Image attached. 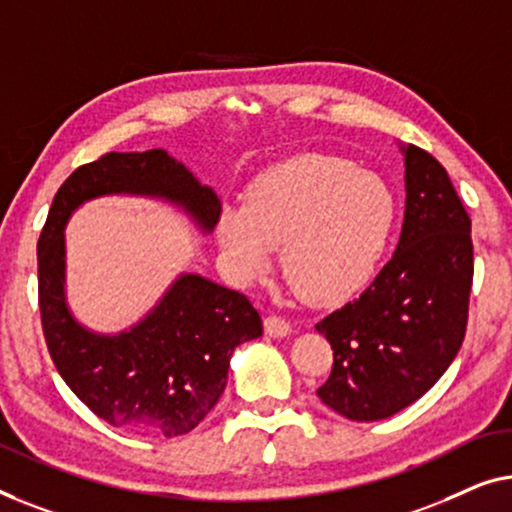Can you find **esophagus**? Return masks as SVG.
Wrapping results in <instances>:
<instances>
[{"mask_svg":"<svg viewBox=\"0 0 512 512\" xmlns=\"http://www.w3.org/2000/svg\"><path fill=\"white\" fill-rule=\"evenodd\" d=\"M264 331L273 338H285L292 334V325L283 318H278V315H269V318L264 320Z\"/></svg>","mask_w":512,"mask_h":512,"instance_id":"34e87169","label":"esophagus"}]
</instances>
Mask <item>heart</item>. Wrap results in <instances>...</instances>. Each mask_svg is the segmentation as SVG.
Wrapping results in <instances>:
<instances>
[{
  "label": "heart",
  "instance_id": "obj_1",
  "mask_svg": "<svg viewBox=\"0 0 512 512\" xmlns=\"http://www.w3.org/2000/svg\"><path fill=\"white\" fill-rule=\"evenodd\" d=\"M392 218L380 178L338 157L304 155L255 178L241 208H222L215 243L239 283L262 278L280 248L292 290L308 304H336L371 278Z\"/></svg>",
  "mask_w": 512,
  "mask_h": 512
}]
</instances>
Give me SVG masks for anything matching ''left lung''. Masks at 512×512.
Segmentation results:
<instances>
[{"label":"left lung","mask_w":512,"mask_h":512,"mask_svg":"<svg viewBox=\"0 0 512 512\" xmlns=\"http://www.w3.org/2000/svg\"><path fill=\"white\" fill-rule=\"evenodd\" d=\"M399 150L406 211L397 250L359 299L315 325L334 350L318 397L355 422L385 420L429 392L469 318V213L434 157L410 143Z\"/></svg>","instance_id":"obj_1"}]
</instances>
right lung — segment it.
Listing matches in <instances>:
<instances>
[{"label":"right lung","instance_id":"obj_1","mask_svg":"<svg viewBox=\"0 0 512 512\" xmlns=\"http://www.w3.org/2000/svg\"><path fill=\"white\" fill-rule=\"evenodd\" d=\"M102 197L162 201L199 234L218 225L220 199L164 150L109 153L62 183L37 246L43 336L64 383L113 427L183 436L218 403L232 352L262 336V318L241 292L199 273H178L127 329L106 334L83 325L67 299L64 229L78 208Z\"/></svg>","mask_w":512,"mask_h":512}]
</instances>
